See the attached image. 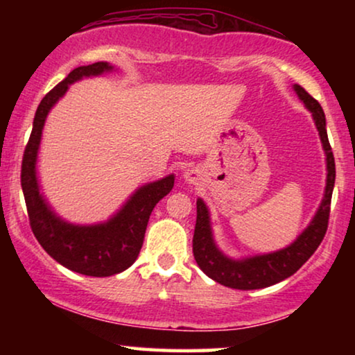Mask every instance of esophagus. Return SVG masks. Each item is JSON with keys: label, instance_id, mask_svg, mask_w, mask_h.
Returning <instances> with one entry per match:
<instances>
[{"label": "esophagus", "instance_id": "esophagus-1", "mask_svg": "<svg viewBox=\"0 0 355 355\" xmlns=\"http://www.w3.org/2000/svg\"><path fill=\"white\" fill-rule=\"evenodd\" d=\"M197 176H198L197 169H186V171H184V179H186L187 182L197 181Z\"/></svg>", "mask_w": 355, "mask_h": 355}]
</instances>
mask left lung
Here are the masks:
<instances>
[{"label":"left lung","instance_id":"1","mask_svg":"<svg viewBox=\"0 0 355 355\" xmlns=\"http://www.w3.org/2000/svg\"><path fill=\"white\" fill-rule=\"evenodd\" d=\"M294 90L312 113L320 139H322L324 155H327V189H324L322 205H320L317 215L313 216L307 230L289 247L273 252V254L257 255L244 260H232L223 254L213 241L208 208L202 198H198L197 223L192 239L193 259L208 278L223 286H227V288L242 291L261 289L289 278L313 255V252L318 249L324 234H327L334 178H336L334 157L327 134V119H324L322 106L312 95L305 92V89L295 84Z\"/></svg>","mask_w":355,"mask_h":355}]
</instances>
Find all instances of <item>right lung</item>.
Segmentation results:
<instances>
[{
  "mask_svg": "<svg viewBox=\"0 0 355 355\" xmlns=\"http://www.w3.org/2000/svg\"><path fill=\"white\" fill-rule=\"evenodd\" d=\"M108 71H113V66L103 61L76 67L64 80L43 96L33 118L32 134L24 150L21 169L28 221L38 244L58 263L76 273L96 278L121 273L137 260L152 210L174 186L173 174L142 186L111 220L92 226L71 225L61 220L43 198L38 189L35 164L48 113L76 80Z\"/></svg>",
  "mask_w": 355,
  "mask_h": 355,
  "instance_id": "add662e5",
  "label": "right lung"
}]
</instances>
